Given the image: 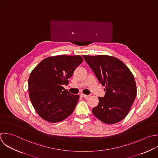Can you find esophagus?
Here are the masks:
<instances>
[{
  "label": "esophagus",
  "instance_id": "esophagus-1",
  "mask_svg": "<svg viewBox=\"0 0 158 158\" xmlns=\"http://www.w3.org/2000/svg\"><path fill=\"white\" fill-rule=\"evenodd\" d=\"M80 95H81V97H84V98H87L89 97V95H85V94H81Z\"/></svg>",
  "mask_w": 158,
  "mask_h": 158
}]
</instances>
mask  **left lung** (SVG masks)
<instances>
[{
    "label": "left lung",
    "mask_w": 158,
    "mask_h": 158,
    "mask_svg": "<svg viewBox=\"0 0 158 158\" xmlns=\"http://www.w3.org/2000/svg\"><path fill=\"white\" fill-rule=\"evenodd\" d=\"M103 86L105 95L98 97V105L92 109L94 116L102 122L113 124L122 121L129 113L137 95L134 76L120 60L111 56L83 55Z\"/></svg>",
    "instance_id": "left-lung-1"
}]
</instances>
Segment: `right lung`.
<instances>
[{
    "label": "right lung",
    "mask_w": 158,
    "mask_h": 158,
    "mask_svg": "<svg viewBox=\"0 0 158 158\" xmlns=\"http://www.w3.org/2000/svg\"><path fill=\"white\" fill-rule=\"evenodd\" d=\"M83 61L80 55H58L45 58L32 71L28 80L29 98L37 114L49 123L69 117L79 99L63 88Z\"/></svg>",
    "instance_id": "right-lung-1"
}]
</instances>
